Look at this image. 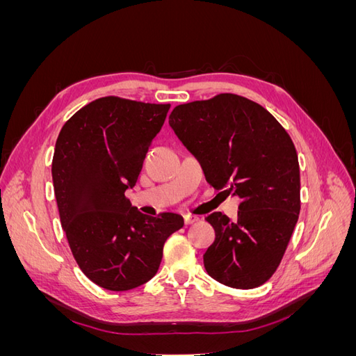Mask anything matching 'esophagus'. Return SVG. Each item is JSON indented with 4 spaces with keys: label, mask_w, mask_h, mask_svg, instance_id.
I'll return each instance as SVG.
<instances>
[{
    "label": "esophagus",
    "mask_w": 356,
    "mask_h": 356,
    "mask_svg": "<svg viewBox=\"0 0 356 356\" xmlns=\"http://www.w3.org/2000/svg\"><path fill=\"white\" fill-rule=\"evenodd\" d=\"M199 221V217H196V215H184V222L186 225H190V224H195Z\"/></svg>",
    "instance_id": "esophagus-1"
}]
</instances>
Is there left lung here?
Instances as JSON below:
<instances>
[{
  "instance_id": "8db88e82",
  "label": "left lung",
  "mask_w": 356,
  "mask_h": 356,
  "mask_svg": "<svg viewBox=\"0 0 356 356\" xmlns=\"http://www.w3.org/2000/svg\"><path fill=\"white\" fill-rule=\"evenodd\" d=\"M169 126L215 188L242 199L238 220L212 212L204 268L238 289L263 285L281 263L300 213V168L285 129L261 105L221 93L182 104Z\"/></svg>"
}]
</instances>
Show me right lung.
Masks as SVG:
<instances>
[{"label":"right lung","instance_id":"right-lung-1","mask_svg":"<svg viewBox=\"0 0 356 356\" xmlns=\"http://www.w3.org/2000/svg\"><path fill=\"white\" fill-rule=\"evenodd\" d=\"M169 108L106 96L75 113L58 136L51 178L62 229L81 272L105 289L148 282L166 239L184 225L178 213L144 215L124 196Z\"/></svg>","mask_w":356,"mask_h":356}]
</instances>
